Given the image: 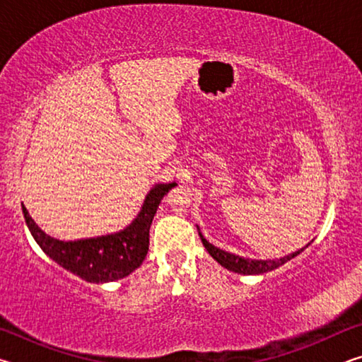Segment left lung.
<instances>
[{"label": "left lung", "instance_id": "1", "mask_svg": "<svg viewBox=\"0 0 362 362\" xmlns=\"http://www.w3.org/2000/svg\"><path fill=\"white\" fill-rule=\"evenodd\" d=\"M199 238L201 241H203L204 247L207 249V252L212 255L214 260H217L220 265L226 269H230V272H235L240 274H262V273L272 272V269L284 265L286 262H289L291 259H293V257H297L306 247L305 246L302 249H298L296 252H292L278 260H250V259H244V257H240V255L225 252V250L212 246V244L209 241H206V238L201 235V231H199Z\"/></svg>", "mask_w": 362, "mask_h": 362}]
</instances>
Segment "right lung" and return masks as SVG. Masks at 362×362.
Listing matches in <instances>:
<instances>
[{"instance_id":"1","label":"right lung","mask_w":362,"mask_h":362,"mask_svg":"<svg viewBox=\"0 0 362 362\" xmlns=\"http://www.w3.org/2000/svg\"><path fill=\"white\" fill-rule=\"evenodd\" d=\"M173 183H158L150 189L144 201L142 211L129 226L113 235L88 238L78 241H60L46 235L35 220L30 217L27 207L22 212L30 233L51 259L88 283H108L126 278L145 260L150 244V225L153 217Z\"/></svg>"}]
</instances>
